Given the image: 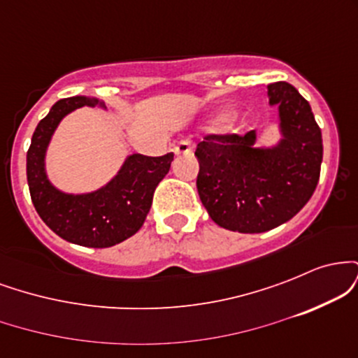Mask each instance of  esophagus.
I'll use <instances>...</instances> for the list:
<instances>
[{"label":"esophagus","mask_w":358,"mask_h":358,"mask_svg":"<svg viewBox=\"0 0 358 358\" xmlns=\"http://www.w3.org/2000/svg\"><path fill=\"white\" fill-rule=\"evenodd\" d=\"M175 155H190L193 151V143L188 141V139H183V141H178L173 148Z\"/></svg>","instance_id":"esophagus-1"}]
</instances>
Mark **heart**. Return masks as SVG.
<instances>
[{
	"instance_id": "1",
	"label": "heart",
	"mask_w": 358,
	"mask_h": 358,
	"mask_svg": "<svg viewBox=\"0 0 358 358\" xmlns=\"http://www.w3.org/2000/svg\"><path fill=\"white\" fill-rule=\"evenodd\" d=\"M231 119H232L231 114H220V116H215L207 122V129H219V127L227 124Z\"/></svg>"
}]
</instances>
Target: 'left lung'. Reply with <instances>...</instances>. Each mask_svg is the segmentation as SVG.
Masks as SVG:
<instances>
[{"instance_id": "1", "label": "left lung", "mask_w": 358, "mask_h": 358, "mask_svg": "<svg viewBox=\"0 0 358 358\" xmlns=\"http://www.w3.org/2000/svg\"><path fill=\"white\" fill-rule=\"evenodd\" d=\"M279 139L257 146L244 136H207L196 145V190L210 219L227 231L259 234L293 219L313 195L323 159L322 131L310 104L287 82L268 85Z\"/></svg>"}]
</instances>
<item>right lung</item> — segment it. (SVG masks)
I'll return each mask as SVG.
<instances>
[{"mask_svg": "<svg viewBox=\"0 0 358 358\" xmlns=\"http://www.w3.org/2000/svg\"><path fill=\"white\" fill-rule=\"evenodd\" d=\"M106 109L89 96L57 101L36 126L27 153V180L31 202L42 220L62 239L84 248H110L134 236L145 224L158 183L170 171L173 153L127 155L117 173L101 188L69 193L57 188L47 173V151L57 127L79 108Z\"/></svg>", "mask_w": 358, "mask_h": 358, "instance_id": "add662e5", "label": "right lung"}]
</instances>
